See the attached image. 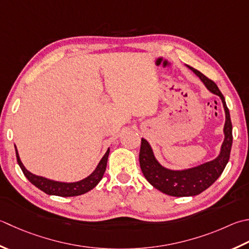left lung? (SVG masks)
<instances>
[{"mask_svg": "<svg viewBox=\"0 0 249 249\" xmlns=\"http://www.w3.org/2000/svg\"><path fill=\"white\" fill-rule=\"evenodd\" d=\"M187 67L196 73L209 91L220 97L226 112V123L225 127H223L225 139H223L220 153L215 160H209V162L196 167L181 170H173L162 166L159 163V160L155 159L150 143L145 139H141L139 152L141 172H142L145 179L155 189L170 196H194L205 191L222 174L223 169L229 162V159H230L232 147V123L225 97L219 90L215 82L209 80L203 73L194 69V68L190 66Z\"/></svg>", "mask_w": 249, "mask_h": 249, "instance_id": "1", "label": "left lung"}]
</instances>
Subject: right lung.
I'll return each mask as SVG.
<instances>
[{
    "label": "right lung",
    "mask_w": 249,
    "mask_h": 249,
    "mask_svg": "<svg viewBox=\"0 0 249 249\" xmlns=\"http://www.w3.org/2000/svg\"><path fill=\"white\" fill-rule=\"evenodd\" d=\"M15 150H16V158L18 165L20 166L22 173L27 179L30 181L33 186L38 188L41 191L45 192L50 196H77L81 194H84L86 192L90 191L91 189H94L97 184L99 183L100 180L104 177V174L107 168V162H108V157L110 153V149L107 150L106 154L102 157L100 162L97 165L96 169L92 172L89 177L80 180L76 182H61V181H55V180L47 179L45 177L36 176L23 166L22 162L19 158L18 151L16 145H15Z\"/></svg>",
    "instance_id": "obj_1"
}]
</instances>
